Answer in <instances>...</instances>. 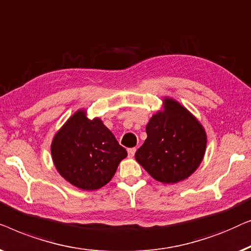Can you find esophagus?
Masks as SVG:
<instances>
[{
    "instance_id": "34e87169",
    "label": "esophagus",
    "mask_w": 251,
    "mask_h": 251,
    "mask_svg": "<svg viewBox=\"0 0 251 251\" xmlns=\"http://www.w3.org/2000/svg\"><path fill=\"white\" fill-rule=\"evenodd\" d=\"M135 151H136V148H129V149L127 150V152H128L129 157H134V154H135Z\"/></svg>"
}]
</instances>
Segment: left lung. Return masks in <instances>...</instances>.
I'll list each match as a JSON object with an SVG mask.
<instances>
[{
  "mask_svg": "<svg viewBox=\"0 0 251 251\" xmlns=\"http://www.w3.org/2000/svg\"><path fill=\"white\" fill-rule=\"evenodd\" d=\"M165 110L151 117L147 140L135 159L154 179L177 183L195 173L202 161L207 136L191 112L173 99L164 100Z\"/></svg>",
  "mask_w": 251,
  "mask_h": 251,
  "instance_id": "1",
  "label": "left lung"
}]
</instances>
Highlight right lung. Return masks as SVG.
Here are the masks:
<instances>
[{
	"label": "right lung",
	"instance_id": "right-lung-1",
	"mask_svg": "<svg viewBox=\"0 0 251 251\" xmlns=\"http://www.w3.org/2000/svg\"><path fill=\"white\" fill-rule=\"evenodd\" d=\"M60 175L82 190H98L112 178L127 151L101 119L90 121L85 111L75 112L51 144Z\"/></svg>",
	"mask_w": 251,
	"mask_h": 251
}]
</instances>
